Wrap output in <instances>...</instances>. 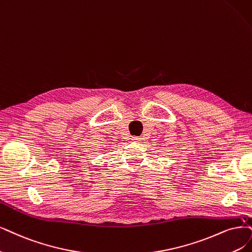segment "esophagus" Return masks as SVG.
<instances>
[{"label":"esophagus","instance_id":"obj_1","mask_svg":"<svg viewBox=\"0 0 252 252\" xmlns=\"http://www.w3.org/2000/svg\"><path fill=\"white\" fill-rule=\"evenodd\" d=\"M132 140L135 141V142H141L142 138H140V137H132Z\"/></svg>","mask_w":252,"mask_h":252}]
</instances>
